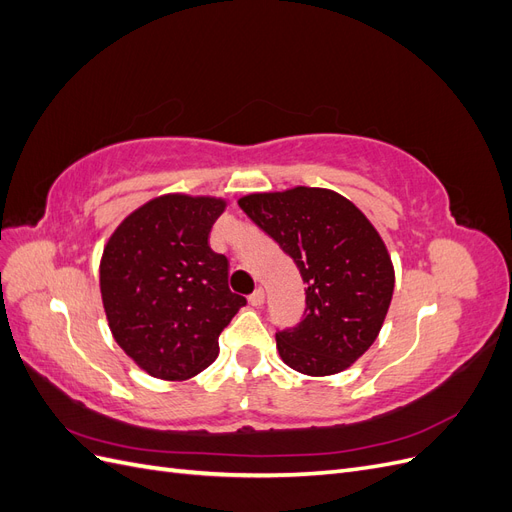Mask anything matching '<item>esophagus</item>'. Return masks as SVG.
Returning <instances> with one entry per match:
<instances>
[{
    "label": "esophagus",
    "mask_w": 512,
    "mask_h": 512,
    "mask_svg": "<svg viewBox=\"0 0 512 512\" xmlns=\"http://www.w3.org/2000/svg\"><path fill=\"white\" fill-rule=\"evenodd\" d=\"M250 303H252L254 307H260L262 303H265V290L256 288V290L250 294Z\"/></svg>",
    "instance_id": "obj_1"
}]
</instances>
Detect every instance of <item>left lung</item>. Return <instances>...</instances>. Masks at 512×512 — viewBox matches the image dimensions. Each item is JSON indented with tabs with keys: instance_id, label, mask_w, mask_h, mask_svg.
<instances>
[{
	"instance_id": "1",
	"label": "left lung",
	"mask_w": 512,
	"mask_h": 512,
	"mask_svg": "<svg viewBox=\"0 0 512 512\" xmlns=\"http://www.w3.org/2000/svg\"><path fill=\"white\" fill-rule=\"evenodd\" d=\"M239 207L307 284L303 320L275 333L282 361L307 376L348 369L376 342L393 299L395 271L378 230L348 198L322 188L250 194Z\"/></svg>"
}]
</instances>
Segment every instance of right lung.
<instances>
[{"mask_svg": "<svg viewBox=\"0 0 512 512\" xmlns=\"http://www.w3.org/2000/svg\"><path fill=\"white\" fill-rule=\"evenodd\" d=\"M226 203L166 194L123 220L100 262L108 327L130 359L160 380H188L220 352L218 337L247 303L228 288V258L209 232Z\"/></svg>", "mask_w": 512, "mask_h": 512, "instance_id": "1", "label": "right lung"}]
</instances>
